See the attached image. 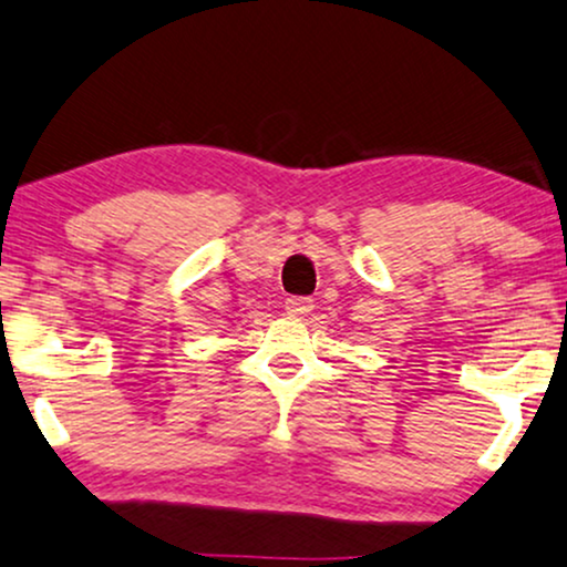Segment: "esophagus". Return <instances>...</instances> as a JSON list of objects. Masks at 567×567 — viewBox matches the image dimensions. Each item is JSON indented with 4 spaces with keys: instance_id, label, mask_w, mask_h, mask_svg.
<instances>
[{
    "instance_id": "34e87169",
    "label": "esophagus",
    "mask_w": 567,
    "mask_h": 567,
    "mask_svg": "<svg viewBox=\"0 0 567 567\" xmlns=\"http://www.w3.org/2000/svg\"><path fill=\"white\" fill-rule=\"evenodd\" d=\"M285 311L290 317H306L308 311H313V298H303V296H292L285 300Z\"/></svg>"
}]
</instances>
